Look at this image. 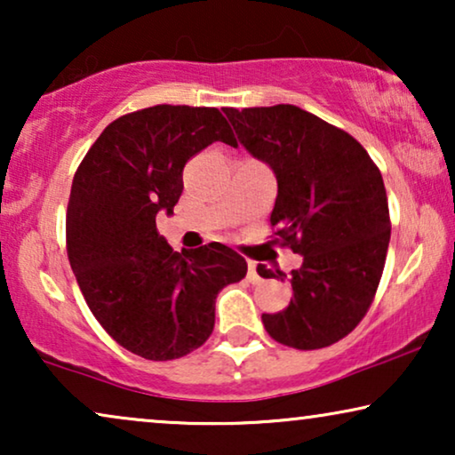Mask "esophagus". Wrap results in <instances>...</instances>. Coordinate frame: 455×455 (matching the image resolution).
Listing matches in <instances>:
<instances>
[{
  "label": "esophagus",
  "instance_id": "esophagus-1",
  "mask_svg": "<svg viewBox=\"0 0 455 455\" xmlns=\"http://www.w3.org/2000/svg\"><path fill=\"white\" fill-rule=\"evenodd\" d=\"M260 279H263V277L259 275L257 263H254V260H248V282H251V283H259Z\"/></svg>",
  "mask_w": 455,
  "mask_h": 455
}]
</instances>
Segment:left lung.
Segmentation results:
<instances>
[{
    "instance_id": "left-lung-1",
    "label": "left lung",
    "mask_w": 455,
    "mask_h": 455,
    "mask_svg": "<svg viewBox=\"0 0 455 455\" xmlns=\"http://www.w3.org/2000/svg\"><path fill=\"white\" fill-rule=\"evenodd\" d=\"M223 111L277 178L273 242L302 254L288 308L263 315L267 333L296 350L331 346L363 321L383 275L391 221L381 172L354 136L296 105Z\"/></svg>"
}]
</instances>
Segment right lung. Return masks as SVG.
<instances>
[{
  "instance_id": "obj_1",
  "label": "right lung",
  "mask_w": 455,
  "mask_h": 455,
  "mask_svg": "<svg viewBox=\"0 0 455 455\" xmlns=\"http://www.w3.org/2000/svg\"><path fill=\"white\" fill-rule=\"evenodd\" d=\"M221 140L235 145L215 108L155 105L117 117L72 180L66 246L91 313L128 352L182 358L215 325V298L246 275L244 257L220 242L176 252L157 232L173 213L186 161Z\"/></svg>"
}]
</instances>
